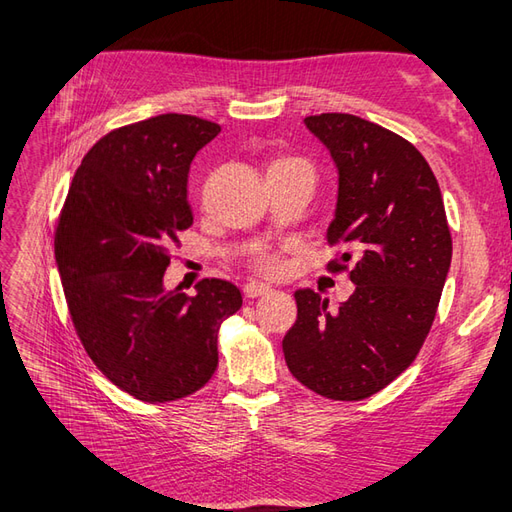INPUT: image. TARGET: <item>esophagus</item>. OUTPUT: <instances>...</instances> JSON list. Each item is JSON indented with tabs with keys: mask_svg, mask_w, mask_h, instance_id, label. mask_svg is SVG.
I'll return each instance as SVG.
<instances>
[{
	"mask_svg": "<svg viewBox=\"0 0 512 512\" xmlns=\"http://www.w3.org/2000/svg\"><path fill=\"white\" fill-rule=\"evenodd\" d=\"M270 292H273V288L266 286V284H259V281H248V284L244 286V295L250 297V299L270 295Z\"/></svg>",
	"mask_w": 512,
	"mask_h": 512,
	"instance_id": "1",
	"label": "esophagus"
}]
</instances>
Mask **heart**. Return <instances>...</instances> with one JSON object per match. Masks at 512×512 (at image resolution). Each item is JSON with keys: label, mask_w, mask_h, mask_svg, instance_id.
I'll return each mask as SVG.
<instances>
[{"label": "heart", "mask_w": 512, "mask_h": 512, "mask_svg": "<svg viewBox=\"0 0 512 512\" xmlns=\"http://www.w3.org/2000/svg\"><path fill=\"white\" fill-rule=\"evenodd\" d=\"M292 167H308V165L299 158H277V160L270 162L268 173L270 171H281V169H292ZM259 264H262V268L268 270V273H275V270L279 268V259L273 257V255H262V257H259Z\"/></svg>", "instance_id": "b5f03b06"}]
</instances>
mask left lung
<instances>
[{
	"label": "left lung",
	"mask_w": 512,
	"mask_h": 512,
	"mask_svg": "<svg viewBox=\"0 0 512 512\" xmlns=\"http://www.w3.org/2000/svg\"><path fill=\"white\" fill-rule=\"evenodd\" d=\"M330 151L339 191L328 244L330 264L354 262L352 297L328 310V297L295 290L297 321L284 336L288 369L332 400H363L387 387L427 339L451 266L444 202L427 160L405 138L352 114L303 118Z\"/></svg>",
	"instance_id": "8db88e82"
}]
</instances>
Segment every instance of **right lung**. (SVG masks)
Segmentation results:
<instances>
[{
  "mask_svg": "<svg viewBox=\"0 0 512 512\" xmlns=\"http://www.w3.org/2000/svg\"><path fill=\"white\" fill-rule=\"evenodd\" d=\"M220 125L160 114L103 136L74 173L54 259L74 330L94 365L129 396L169 402L209 383L217 330L242 308L231 281L204 279L187 297L165 288L195 154Z\"/></svg>",
  "mask_w": 512,
  "mask_h": 512,
  "instance_id": "add662e5",
  "label": "right lung"
}]
</instances>
